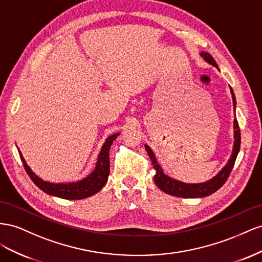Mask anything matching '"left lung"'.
Wrapping results in <instances>:
<instances>
[{"instance_id": "1", "label": "left lung", "mask_w": 262, "mask_h": 262, "mask_svg": "<svg viewBox=\"0 0 262 262\" xmlns=\"http://www.w3.org/2000/svg\"><path fill=\"white\" fill-rule=\"evenodd\" d=\"M201 57L204 59L206 62L216 67L217 68V64H216L213 57L208 54V52L202 51ZM230 88V86H229ZM231 92V98H233V104H234V112L236 110V98L233 89L230 88ZM234 146H233V151H231V156L228 160V162L225 164L220 172L213 177L211 180H208L203 183H184L179 180H176L173 178H170L169 176L164 174L162 168L159 166L158 161H157L155 154L148 145H145L146 150L150 157L151 162L154 164V169L156 170V174L154 177L155 183L157 184L158 188L163 191L164 193L170 194V195L178 196V198H185V199H196V198H204L208 196L213 194L214 192L217 191L221 186L226 182L228 179L231 170L235 164V160L237 158V155L239 152V149H241V129H239L237 119H234Z\"/></svg>"}]
</instances>
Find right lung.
I'll use <instances>...</instances> for the list:
<instances>
[{
    "mask_svg": "<svg viewBox=\"0 0 262 262\" xmlns=\"http://www.w3.org/2000/svg\"><path fill=\"white\" fill-rule=\"evenodd\" d=\"M118 135L119 133H116L107 137L105 143L102 146L94 170L88 177L77 182L52 183L43 181L42 179H40L35 172H33L32 169L26 163L23 155H21L19 150L18 152L27 174L41 191L49 194V195L66 200H82L94 195L107 182L110 174V148Z\"/></svg>",
    "mask_w": 262,
    "mask_h": 262,
    "instance_id": "1",
    "label": "right lung"
}]
</instances>
